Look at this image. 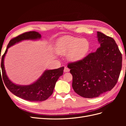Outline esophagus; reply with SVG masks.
Wrapping results in <instances>:
<instances>
[{
  "instance_id": "34e87169",
  "label": "esophagus",
  "mask_w": 126,
  "mask_h": 126,
  "mask_svg": "<svg viewBox=\"0 0 126 126\" xmlns=\"http://www.w3.org/2000/svg\"><path fill=\"white\" fill-rule=\"evenodd\" d=\"M64 72H69L70 71V69L69 68H67V67H64Z\"/></svg>"
}]
</instances>
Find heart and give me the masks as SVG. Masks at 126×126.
I'll list each match as a JSON object with an SVG mask.
<instances>
[{
  "label": "heart",
  "instance_id": "heart-1",
  "mask_svg": "<svg viewBox=\"0 0 126 126\" xmlns=\"http://www.w3.org/2000/svg\"><path fill=\"white\" fill-rule=\"evenodd\" d=\"M90 49V43L85 38L71 36H64L57 43L56 51L59 54H68V59L72 62L82 59Z\"/></svg>",
  "mask_w": 126,
  "mask_h": 126
}]
</instances>
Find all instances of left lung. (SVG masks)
I'll return each mask as SVG.
<instances>
[{"instance_id": "1", "label": "left lung", "mask_w": 126, "mask_h": 126, "mask_svg": "<svg viewBox=\"0 0 126 126\" xmlns=\"http://www.w3.org/2000/svg\"><path fill=\"white\" fill-rule=\"evenodd\" d=\"M99 47L82 60L69 63L72 87L79 96L99 97L115 87L122 67V55L112 38L97 32Z\"/></svg>"}]
</instances>
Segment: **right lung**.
<instances>
[{"instance_id":"obj_1","label":"right lung","mask_w":126,"mask_h":126,"mask_svg":"<svg viewBox=\"0 0 126 126\" xmlns=\"http://www.w3.org/2000/svg\"><path fill=\"white\" fill-rule=\"evenodd\" d=\"M41 37V36L39 32L34 31L21 34L10 40L1 58L2 77L6 87L15 96L32 102L44 101L51 96L53 93L57 81L60 76L63 75L64 67H62L52 70H46L44 72L40 77L33 83L25 86L18 85L13 83L7 76L4 66V58L8 49L12 46L22 40H37L40 39ZM0 76L1 75H0Z\"/></svg>"}]
</instances>
